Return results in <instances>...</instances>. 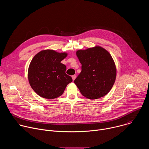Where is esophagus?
<instances>
[{
	"mask_svg": "<svg viewBox=\"0 0 149 149\" xmlns=\"http://www.w3.org/2000/svg\"><path fill=\"white\" fill-rule=\"evenodd\" d=\"M76 77H77V76H76V75H72V80H73V81H74V80L75 79Z\"/></svg>",
	"mask_w": 149,
	"mask_h": 149,
	"instance_id": "1",
	"label": "esophagus"
}]
</instances>
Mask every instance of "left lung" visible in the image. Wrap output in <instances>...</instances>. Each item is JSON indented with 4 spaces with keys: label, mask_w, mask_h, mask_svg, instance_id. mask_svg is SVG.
<instances>
[{
    "label": "left lung",
    "mask_w": 149,
    "mask_h": 149,
    "mask_svg": "<svg viewBox=\"0 0 149 149\" xmlns=\"http://www.w3.org/2000/svg\"><path fill=\"white\" fill-rule=\"evenodd\" d=\"M76 55L82 65V71L74 83L82 95L94 100L107 95L111 90L117 75L115 62L110 54L96 45L78 50Z\"/></svg>",
    "instance_id": "left-lung-1"
}]
</instances>
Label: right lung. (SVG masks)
Masks as SVG:
<instances>
[{
	"label": "right lung",
	"instance_id": "1",
	"mask_svg": "<svg viewBox=\"0 0 149 149\" xmlns=\"http://www.w3.org/2000/svg\"><path fill=\"white\" fill-rule=\"evenodd\" d=\"M68 55L52 49L42 50L32 58L28 72L33 90L40 97L54 99L61 96L67 85L72 81L66 74V66L61 62Z\"/></svg>",
	"mask_w": 149,
	"mask_h": 149
}]
</instances>
